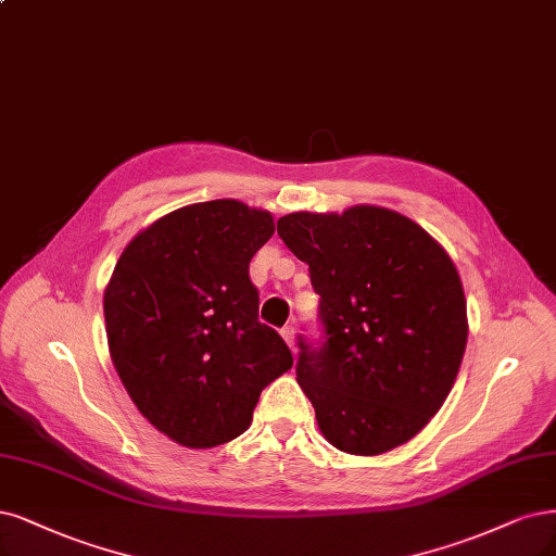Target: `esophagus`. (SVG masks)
Listing matches in <instances>:
<instances>
[{
  "instance_id": "esophagus-1",
  "label": "esophagus",
  "mask_w": 556,
  "mask_h": 556,
  "mask_svg": "<svg viewBox=\"0 0 556 556\" xmlns=\"http://www.w3.org/2000/svg\"><path fill=\"white\" fill-rule=\"evenodd\" d=\"M280 333H282L285 342H287V344H290V350L294 352V350H296V340H294V338H296V336H294L296 331H294V327H285V329H282Z\"/></svg>"
}]
</instances>
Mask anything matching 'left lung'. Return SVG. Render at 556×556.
<instances>
[{
  "mask_svg": "<svg viewBox=\"0 0 556 556\" xmlns=\"http://www.w3.org/2000/svg\"><path fill=\"white\" fill-rule=\"evenodd\" d=\"M308 264L324 340H299L296 381L327 442L379 455L444 405L467 348V301L448 253L391 208L296 212L278 220Z\"/></svg>",
  "mask_w": 556,
  "mask_h": 556,
  "instance_id": "left-lung-1",
  "label": "left lung"
}]
</instances>
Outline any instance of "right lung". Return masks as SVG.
<instances>
[{"label":"right lung","instance_id":"obj_1","mask_svg":"<svg viewBox=\"0 0 556 556\" xmlns=\"http://www.w3.org/2000/svg\"><path fill=\"white\" fill-rule=\"evenodd\" d=\"M274 216L237 200L181 206L132 239L105 287L114 368L151 426L188 448L248 430L264 387L292 368L257 319L248 264Z\"/></svg>","mask_w":556,"mask_h":556}]
</instances>
